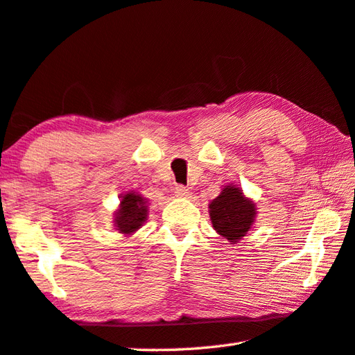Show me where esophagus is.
Returning a JSON list of instances; mask_svg holds the SVG:
<instances>
[{"mask_svg":"<svg viewBox=\"0 0 355 355\" xmlns=\"http://www.w3.org/2000/svg\"><path fill=\"white\" fill-rule=\"evenodd\" d=\"M175 196L177 197H189V187H186V186H183V184H177L175 186Z\"/></svg>","mask_w":355,"mask_h":355,"instance_id":"obj_1","label":"esophagus"}]
</instances>
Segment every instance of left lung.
Returning <instances> with one entry per match:
<instances>
[{"label":"left lung","mask_w":355,"mask_h":355,"mask_svg":"<svg viewBox=\"0 0 355 355\" xmlns=\"http://www.w3.org/2000/svg\"><path fill=\"white\" fill-rule=\"evenodd\" d=\"M255 203L243 196L235 184L223 187L209 205V215L215 231L227 241L237 243L248 234L255 220Z\"/></svg>","instance_id":"obj_1"}]
</instances>
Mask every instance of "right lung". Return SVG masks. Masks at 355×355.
Listing matches in <instances>:
<instances>
[{"instance_id":"right-lung-1","label":"right lung","mask_w":355,"mask_h":355,"mask_svg":"<svg viewBox=\"0 0 355 355\" xmlns=\"http://www.w3.org/2000/svg\"><path fill=\"white\" fill-rule=\"evenodd\" d=\"M148 220V201L140 193L130 191L121 193L120 209L115 212L114 225L120 234L130 235L138 231Z\"/></svg>"}]
</instances>
